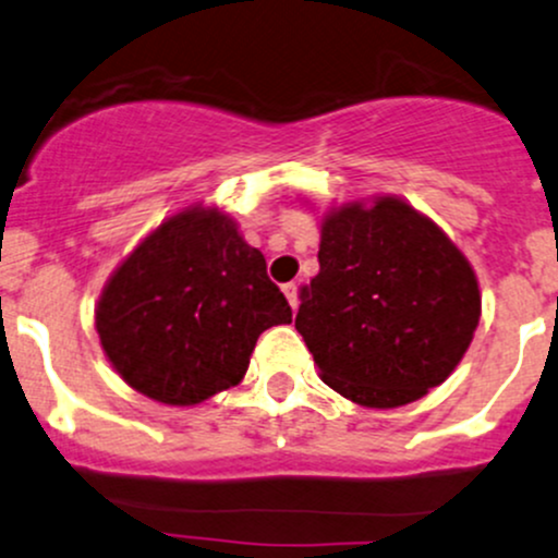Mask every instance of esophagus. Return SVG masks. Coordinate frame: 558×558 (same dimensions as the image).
<instances>
[{
    "mask_svg": "<svg viewBox=\"0 0 558 558\" xmlns=\"http://www.w3.org/2000/svg\"><path fill=\"white\" fill-rule=\"evenodd\" d=\"M281 292H284V298H287V303L292 305V311H298V281H287L284 287H281Z\"/></svg>",
    "mask_w": 558,
    "mask_h": 558,
    "instance_id": "esophagus-1",
    "label": "esophagus"
}]
</instances>
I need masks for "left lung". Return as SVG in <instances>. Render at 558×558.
Listing matches in <instances>:
<instances>
[{
    "instance_id": "1",
    "label": "left lung",
    "mask_w": 558,
    "mask_h": 558,
    "mask_svg": "<svg viewBox=\"0 0 558 558\" xmlns=\"http://www.w3.org/2000/svg\"><path fill=\"white\" fill-rule=\"evenodd\" d=\"M480 316L472 263L414 205L377 195L324 213L295 329L342 398L366 409L424 398L464 359Z\"/></svg>"
}]
</instances>
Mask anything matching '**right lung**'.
<instances>
[{
  "label": "right lung",
  "mask_w": 558,
  "mask_h": 558,
  "mask_svg": "<svg viewBox=\"0 0 558 558\" xmlns=\"http://www.w3.org/2000/svg\"><path fill=\"white\" fill-rule=\"evenodd\" d=\"M292 311L234 218L192 203L162 218L105 281L94 308L118 377L166 405L240 385L260 331Z\"/></svg>",
  "instance_id": "add662e5"
}]
</instances>
